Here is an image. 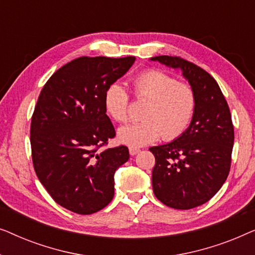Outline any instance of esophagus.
Here are the masks:
<instances>
[{
  "label": "esophagus",
  "instance_id": "34e87169",
  "mask_svg": "<svg viewBox=\"0 0 255 255\" xmlns=\"http://www.w3.org/2000/svg\"><path fill=\"white\" fill-rule=\"evenodd\" d=\"M139 151H140V149H139L138 147H133V146H131V147L128 148V152H130L131 155H135Z\"/></svg>",
  "mask_w": 255,
  "mask_h": 255
}]
</instances>
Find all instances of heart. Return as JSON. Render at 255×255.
Returning <instances> with one entry per match:
<instances>
[{"label":"heart","instance_id":"obj_1","mask_svg":"<svg viewBox=\"0 0 255 255\" xmlns=\"http://www.w3.org/2000/svg\"><path fill=\"white\" fill-rule=\"evenodd\" d=\"M134 95L147 101L141 117L144 121L120 128L118 139L130 146H144L158 140H173L182 135L193 122L197 99L189 83L158 69H146L132 80ZM130 96L123 86L115 82L104 92L107 114L118 123L128 121Z\"/></svg>","mask_w":255,"mask_h":255}]
</instances>
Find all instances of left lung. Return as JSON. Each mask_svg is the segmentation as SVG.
Here are the masks:
<instances>
[{
	"instance_id": "8db88e82",
	"label": "left lung",
	"mask_w": 255,
	"mask_h": 255,
	"mask_svg": "<svg viewBox=\"0 0 255 255\" xmlns=\"http://www.w3.org/2000/svg\"><path fill=\"white\" fill-rule=\"evenodd\" d=\"M151 60L180 69L196 94V113L187 131L149 148L155 156V197L167 207L188 210L214 197L229 175L235 141L231 114L218 83L203 68L180 57Z\"/></svg>"
}]
</instances>
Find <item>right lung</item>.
Here are the masks:
<instances>
[{"instance_id":"1","label":"right lung","mask_w":255,"mask_h":255,"mask_svg":"<svg viewBox=\"0 0 255 255\" xmlns=\"http://www.w3.org/2000/svg\"><path fill=\"white\" fill-rule=\"evenodd\" d=\"M134 57H81L59 68L41 89L30 141L38 179L59 205L79 215L102 210L114 198V175L130 158L127 146L101 151L116 135L104 92Z\"/></svg>"}]
</instances>
